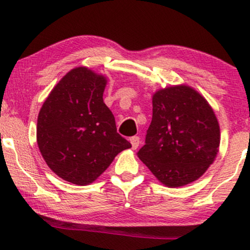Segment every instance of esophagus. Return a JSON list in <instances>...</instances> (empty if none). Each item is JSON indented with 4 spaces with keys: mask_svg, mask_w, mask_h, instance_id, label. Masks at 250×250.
<instances>
[{
    "mask_svg": "<svg viewBox=\"0 0 250 250\" xmlns=\"http://www.w3.org/2000/svg\"><path fill=\"white\" fill-rule=\"evenodd\" d=\"M130 142H131V145H132V148L133 149H136V148H138V146H139V144H140V139H139V137H132L131 139H130Z\"/></svg>",
    "mask_w": 250,
    "mask_h": 250,
    "instance_id": "esophagus-1",
    "label": "esophagus"
}]
</instances>
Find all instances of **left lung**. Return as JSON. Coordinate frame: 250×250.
<instances>
[{"label": "left lung", "instance_id": "left-lung-1", "mask_svg": "<svg viewBox=\"0 0 250 250\" xmlns=\"http://www.w3.org/2000/svg\"><path fill=\"white\" fill-rule=\"evenodd\" d=\"M152 105V122L138 157L167 187L193 183L219 152L220 126L213 108L187 85L157 91Z\"/></svg>", "mask_w": 250, "mask_h": 250}]
</instances>
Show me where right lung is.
Instances as JSON below:
<instances>
[{"label":"right lung","instance_id":"right-lung-1","mask_svg":"<svg viewBox=\"0 0 250 250\" xmlns=\"http://www.w3.org/2000/svg\"><path fill=\"white\" fill-rule=\"evenodd\" d=\"M106 77L85 66L72 69L43 103L37 118V144L46 165L69 183L85 186L131 147L117 132L104 101Z\"/></svg>","mask_w":250,"mask_h":250}]
</instances>
